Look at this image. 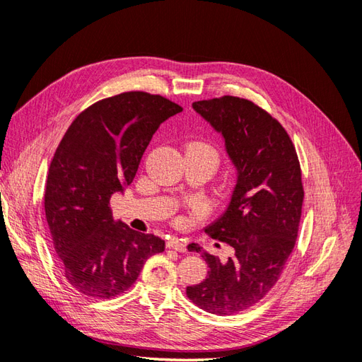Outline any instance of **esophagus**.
Listing matches in <instances>:
<instances>
[{
  "mask_svg": "<svg viewBox=\"0 0 362 362\" xmlns=\"http://www.w3.org/2000/svg\"><path fill=\"white\" fill-rule=\"evenodd\" d=\"M166 247L173 249V250H178V252H185V250H187V249H185V243L181 242V240H178V238H170V240H168Z\"/></svg>",
  "mask_w": 362,
  "mask_h": 362,
  "instance_id": "1",
  "label": "esophagus"
}]
</instances>
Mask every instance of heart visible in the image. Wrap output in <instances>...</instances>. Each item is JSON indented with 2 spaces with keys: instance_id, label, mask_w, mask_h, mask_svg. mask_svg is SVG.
Listing matches in <instances>:
<instances>
[{
  "instance_id": "obj_1",
  "label": "heart",
  "mask_w": 362,
  "mask_h": 362,
  "mask_svg": "<svg viewBox=\"0 0 362 362\" xmlns=\"http://www.w3.org/2000/svg\"><path fill=\"white\" fill-rule=\"evenodd\" d=\"M190 145H193V146H198L199 149H202L204 152H206V154L210 156V157L217 163V160H218V157H217V152H216V149H214L211 145L202 144V141H193V144H190Z\"/></svg>"
}]
</instances>
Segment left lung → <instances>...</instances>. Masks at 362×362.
I'll return each instance as SVG.
<instances>
[{"label": "left lung", "mask_w": 362, "mask_h": 362, "mask_svg": "<svg viewBox=\"0 0 362 362\" xmlns=\"http://www.w3.org/2000/svg\"><path fill=\"white\" fill-rule=\"evenodd\" d=\"M193 108L222 133L238 177L226 211L205 228L234 255L222 264L192 243L210 270L187 287V298L206 313L229 315L258 303L286 267L302 214L300 163L286 128L252 101L225 95Z\"/></svg>", "instance_id": "8db88e82"}]
</instances>
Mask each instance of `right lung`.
Segmentation results:
<instances>
[{"label":"right lung","mask_w":362,"mask_h":362,"mask_svg":"<svg viewBox=\"0 0 362 362\" xmlns=\"http://www.w3.org/2000/svg\"><path fill=\"white\" fill-rule=\"evenodd\" d=\"M182 107L160 95L124 92L74 119L49 164L45 214L64 278L84 296L127 291L164 240L115 222L110 199L133 182L158 127Z\"/></svg>","instance_id":"1"}]
</instances>
